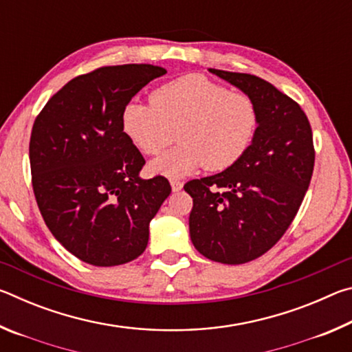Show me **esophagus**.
<instances>
[{"mask_svg":"<svg viewBox=\"0 0 352 352\" xmlns=\"http://www.w3.org/2000/svg\"><path fill=\"white\" fill-rule=\"evenodd\" d=\"M170 186L174 192H178V190H182L183 188V183L180 180H170Z\"/></svg>","mask_w":352,"mask_h":352,"instance_id":"34e87169","label":"esophagus"}]
</instances>
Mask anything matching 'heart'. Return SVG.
Listing matches in <instances>:
<instances>
[{"label":"heart","mask_w":352,"mask_h":352,"mask_svg":"<svg viewBox=\"0 0 352 352\" xmlns=\"http://www.w3.org/2000/svg\"><path fill=\"white\" fill-rule=\"evenodd\" d=\"M152 104L130 100L121 129L144 155H158L175 138L182 144L148 166L153 174L178 178L205 168L223 170L245 155L259 115L245 93L230 91L201 74H188L158 87Z\"/></svg>","instance_id":"obj_1"}]
</instances>
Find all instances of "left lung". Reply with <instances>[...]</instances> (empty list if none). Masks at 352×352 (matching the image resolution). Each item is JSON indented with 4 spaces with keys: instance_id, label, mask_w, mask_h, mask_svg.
<instances>
[{
    "instance_id": "8db88e82",
    "label": "left lung",
    "mask_w": 352,
    "mask_h": 352,
    "mask_svg": "<svg viewBox=\"0 0 352 352\" xmlns=\"http://www.w3.org/2000/svg\"><path fill=\"white\" fill-rule=\"evenodd\" d=\"M254 100L259 122L245 155L216 175L192 180L189 234L205 258L245 264L275 245L295 219L314 172L306 113L264 79L208 69Z\"/></svg>"
}]
</instances>
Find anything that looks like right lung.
Listing matches in <instances>:
<instances>
[{
  "label": "right lung",
  "instance_id": "obj_1",
  "mask_svg": "<svg viewBox=\"0 0 352 352\" xmlns=\"http://www.w3.org/2000/svg\"><path fill=\"white\" fill-rule=\"evenodd\" d=\"M166 69L104 67L69 80L43 107L29 142L32 186L52 236L98 267L126 264L148 242V223L170 194L144 180V158L121 129V111Z\"/></svg>",
  "mask_w": 352,
  "mask_h": 352
}]
</instances>
